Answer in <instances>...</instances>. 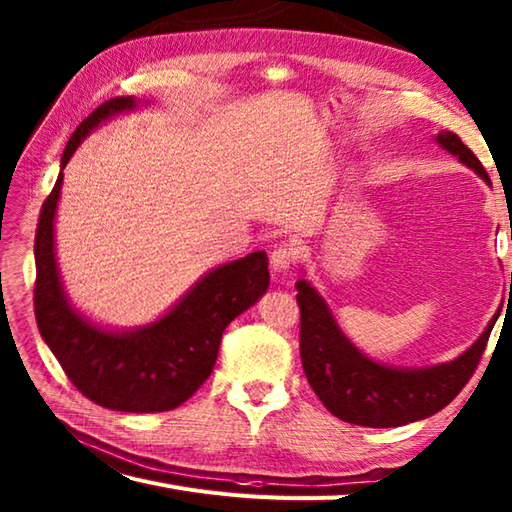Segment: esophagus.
Listing matches in <instances>:
<instances>
[{
	"label": "esophagus",
	"mask_w": 512,
	"mask_h": 512,
	"mask_svg": "<svg viewBox=\"0 0 512 512\" xmlns=\"http://www.w3.org/2000/svg\"><path fill=\"white\" fill-rule=\"evenodd\" d=\"M295 255H297V250L292 248V244L275 246L273 253H270V268H273V273L275 275L288 273L290 266L295 264Z\"/></svg>",
	"instance_id": "obj_1"
}]
</instances>
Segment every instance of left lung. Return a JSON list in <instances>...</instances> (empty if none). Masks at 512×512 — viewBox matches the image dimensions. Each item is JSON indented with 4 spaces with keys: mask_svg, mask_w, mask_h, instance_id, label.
I'll list each match as a JSON object with an SVG mask.
<instances>
[{
    "mask_svg": "<svg viewBox=\"0 0 512 512\" xmlns=\"http://www.w3.org/2000/svg\"><path fill=\"white\" fill-rule=\"evenodd\" d=\"M436 143L491 184L482 162L458 134L440 132ZM301 363L314 394L343 422L387 429L424 420L444 409L469 383L484 354L497 314L469 350L449 363L394 367L378 363L347 339L328 303L308 279H299Z\"/></svg>",
    "mask_w": 512,
    "mask_h": 512,
    "instance_id": "8db88e82",
    "label": "left lung"
}]
</instances>
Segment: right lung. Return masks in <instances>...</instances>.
<instances>
[{
  "label": "right lung",
  "mask_w": 512,
  "mask_h": 512,
  "mask_svg": "<svg viewBox=\"0 0 512 512\" xmlns=\"http://www.w3.org/2000/svg\"><path fill=\"white\" fill-rule=\"evenodd\" d=\"M143 105L121 96L76 127L61 156L59 178L41 206L35 237V317L43 341L85 398L129 413L169 411L189 400L213 372L226 325L255 306L270 286L268 257L255 250L211 268L162 317L136 328H105L72 306L54 244L63 169L96 127Z\"/></svg>",
  "instance_id": "add662e5"
}]
</instances>
